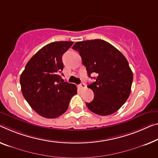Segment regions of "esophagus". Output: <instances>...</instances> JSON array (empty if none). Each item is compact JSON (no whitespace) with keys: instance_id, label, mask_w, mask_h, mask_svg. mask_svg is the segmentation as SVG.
I'll return each instance as SVG.
<instances>
[{"instance_id":"34e87169","label":"esophagus","mask_w":158,"mask_h":158,"mask_svg":"<svg viewBox=\"0 0 158 158\" xmlns=\"http://www.w3.org/2000/svg\"><path fill=\"white\" fill-rule=\"evenodd\" d=\"M79 87H80V89H83V88H85V83H83V82H82V83H81L79 85Z\"/></svg>"}]
</instances>
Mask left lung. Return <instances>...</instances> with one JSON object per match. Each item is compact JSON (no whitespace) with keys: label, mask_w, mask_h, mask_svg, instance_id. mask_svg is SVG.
Returning a JSON list of instances; mask_svg holds the SVG:
<instances>
[{"label":"left lung","mask_w":158,"mask_h":158,"mask_svg":"<svg viewBox=\"0 0 158 158\" xmlns=\"http://www.w3.org/2000/svg\"><path fill=\"white\" fill-rule=\"evenodd\" d=\"M73 49L81 55L87 75L98 76L89 85L94 93V99L85 103L93 113L110 115L122 106L129 97L133 73L124 56L114 46L102 40L77 42Z\"/></svg>","instance_id":"1"}]
</instances>
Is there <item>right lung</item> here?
I'll return each instance as SVG.
<instances>
[{
    "label": "right lung",
    "mask_w": 158,
    "mask_h": 158,
    "mask_svg": "<svg viewBox=\"0 0 158 158\" xmlns=\"http://www.w3.org/2000/svg\"><path fill=\"white\" fill-rule=\"evenodd\" d=\"M73 44L66 41L48 44L31 58L20 76L24 98L34 111L44 118L62 115L77 94L74 84L61 79L62 56Z\"/></svg>",
    "instance_id": "right-lung-1"
}]
</instances>
